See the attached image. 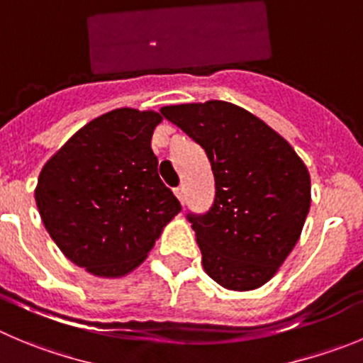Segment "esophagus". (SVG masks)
<instances>
[{
  "mask_svg": "<svg viewBox=\"0 0 363 363\" xmlns=\"http://www.w3.org/2000/svg\"><path fill=\"white\" fill-rule=\"evenodd\" d=\"M174 196H176V198L179 199V203H182V205H184V201H185V198H184V187L174 189Z\"/></svg>",
  "mask_w": 363,
  "mask_h": 363,
  "instance_id": "1",
  "label": "esophagus"
}]
</instances>
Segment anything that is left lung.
I'll return each instance as SVG.
<instances>
[{
	"instance_id": "left-lung-1",
	"label": "left lung",
	"mask_w": 363,
	"mask_h": 363,
	"mask_svg": "<svg viewBox=\"0 0 363 363\" xmlns=\"http://www.w3.org/2000/svg\"><path fill=\"white\" fill-rule=\"evenodd\" d=\"M205 150L216 201L189 216L206 274L228 291H255L278 272L308 216L310 172L294 147L247 110L219 99L162 106Z\"/></svg>"
}]
</instances>
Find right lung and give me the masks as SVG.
Listing matches in <instances>:
<instances>
[{"label": "right lung", "mask_w": 363, "mask_h": 363, "mask_svg": "<svg viewBox=\"0 0 363 363\" xmlns=\"http://www.w3.org/2000/svg\"><path fill=\"white\" fill-rule=\"evenodd\" d=\"M162 116L116 108L82 126L44 164L35 203L65 258L98 278H123L147 258L182 210L151 150Z\"/></svg>", "instance_id": "obj_1"}]
</instances>
